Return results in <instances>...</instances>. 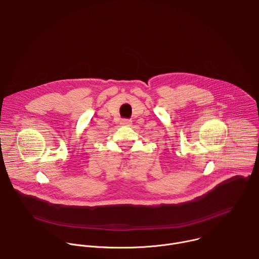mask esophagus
<instances>
[{
    "mask_svg": "<svg viewBox=\"0 0 259 259\" xmlns=\"http://www.w3.org/2000/svg\"><path fill=\"white\" fill-rule=\"evenodd\" d=\"M122 124H123V125H126V126H130V125L132 124V121H131V120H127V119H125V120H123V121H122Z\"/></svg>",
    "mask_w": 259,
    "mask_h": 259,
    "instance_id": "esophagus-1",
    "label": "esophagus"
}]
</instances>
